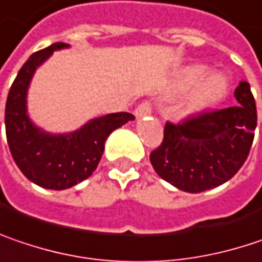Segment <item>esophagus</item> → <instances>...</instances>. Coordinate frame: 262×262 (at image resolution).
Returning a JSON list of instances; mask_svg holds the SVG:
<instances>
[{
    "label": "esophagus",
    "instance_id": "esophagus-1",
    "mask_svg": "<svg viewBox=\"0 0 262 262\" xmlns=\"http://www.w3.org/2000/svg\"><path fill=\"white\" fill-rule=\"evenodd\" d=\"M151 111H153L151 102L145 100V102H142V103H141L139 106L135 109V115H136L138 118H141V117H145V115L151 114Z\"/></svg>",
    "mask_w": 262,
    "mask_h": 262
}]
</instances>
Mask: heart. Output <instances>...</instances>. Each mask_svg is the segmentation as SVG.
<instances>
[{
    "label": "heart",
    "instance_id": "b5f03b06",
    "mask_svg": "<svg viewBox=\"0 0 262 262\" xmlns=\"http://www.w3.org/2000/svg\"><path fill=\"white\" fill-rule=\"evenodd\" d=\"M204 73H205V67H202V66H189V67L183 69L177 78V82H176V91H179V93L187 91L204 76ZM225 90L226 81L221 73L207 75L193 88V91L189 97V107L201 109V107L207 106V105L216 102L225 93Z\"/></svg>",
    "mask_w": 262,
    "mask_h": 262
}]
</instances>
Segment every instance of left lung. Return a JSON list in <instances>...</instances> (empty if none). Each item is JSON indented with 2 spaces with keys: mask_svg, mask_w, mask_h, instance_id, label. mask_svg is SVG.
<instances>
[{
  "mask_svg": "<svg viewBox=\"0 0 262 262\" xmlns=\"http://www.w3.org/2000/svg\"><path fill=\"white\" fill-rule=\"evenodd\" d=\"M234 97L237 106L204 111L179 124L166 121L162 144L150 155L162 179L180 190L200 193L237 174L253 142L256 105L245 81Z\"/></svg>",
  "mask_w": 262,
  "mask_h": 262,
  "instance_id": "left-lung-1",
  "label": "left lung"
}]
</instances>
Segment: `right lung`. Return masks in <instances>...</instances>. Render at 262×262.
<instances>
[{
    "label": "right lung",
    "mask_w": 262,
    "mask_h": 262,
    "mask_svg": "<svg viewBox=\"0 0 262 262\" xmlns=\"http://www.w3.org/2000/svg\"><path fill=\"white\" fill-rule=\"evenodd\" d=\"M67 46L66 43H54L34 52L20 67L6 103V135L16 165L27 179L54 190L69 189L88 179L102 159L107 136L135 120L129 112L107 114L67 135H51L31 123L27 115L30 81L37 67L54 51Z\"/></svg>",
    "instance_id": "1"
}]
</instances>
